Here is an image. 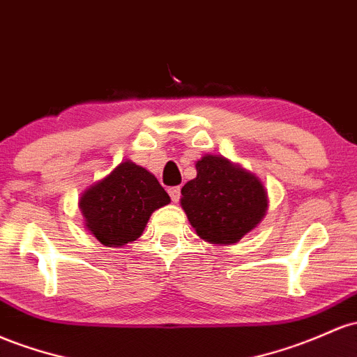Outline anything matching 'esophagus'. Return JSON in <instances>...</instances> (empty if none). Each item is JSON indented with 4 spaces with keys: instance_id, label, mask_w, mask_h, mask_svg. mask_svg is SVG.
Returning a JSON list of instances; mask_svg holds the SVG:
<instances>
[{
    "instance_id": "obj_1",
    "label": "esophagus",
    "mask_w": 357,
    "mask_h": 357,
    "mask_svg": "<svg viewBox=\"0 0 357 357\" xmlns=\"http://www.w3.org/2000/svg\"><path fill=\"white\" fill-rule=\"evenodd\" d=\"M169 197L174 203L179 202V198H181V190H179V186H174V188H169Z\"/></svg>"
}]
</instances>
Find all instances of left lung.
Wrapping results in <instances>:
<instances>
[{"mask_svg":"<svg viewBox=\"0 0 357 357\" xmlns=\"http://www.w3.org/2000/svg\"><path fill=\"white\" fill-rule=\"evenodd\" d=\"M181 206L203 241L230 245L256 229L268 210L261 179L222 155L197 160V178L181 190Z\"/></svg>","mask_w":357,"mask_h":357,"instance_id":"left-lung-1","label":"left lung"}]
</instances>
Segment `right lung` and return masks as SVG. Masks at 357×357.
Listing matches in <instances>:
<instances>
[{
  "label": "right lung",
  "mask_w": 357,
  "mask_h": 357,
  "mask_svg": "<svg viewBox=\"0 0 357 357\" xmlns=\"http://www.w3.org/2000/svg\"><path fill=\"white\" fill-rule=\"evenodd\" d=\"M169 202L154 174L125 160L81 195L79 208L86 229L101 244L121 248L142 236L152 211Z\"/></svg>",
  "instance_id": "obj_1"
}]
</instances>
